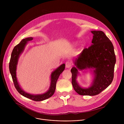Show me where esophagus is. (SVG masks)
I'll return each mask as SVG.
<instances>
[{
    "instance_id": "1",
    "label": "esophagus",
    "mask_w": 124,
    "mask_h": 124,
    "mask_svg": "<svg viewBox=\"0 0 124 124\" xmlns=\"http://www.w3.org/2000/svg\"><path fill=\"white\" fill-rule=\"evenodd\" d=\"M72 67V65H71V64H70V63L69 61H67L66 63V68H67V69H70Z\"/></svg>"
}]
</instances>
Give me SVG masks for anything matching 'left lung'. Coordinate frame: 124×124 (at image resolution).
Wrapping results in <instances>:
<instances>
[{"instance_id":"obj_1","label":"left lung","mask_w":124,"mask_h":124,"mask_svg":"<svg viewBox=\"0 0 124 124\" xmlns=\"http://www.w3.org/2000/svg\"><path fill=\"white\" fill-rule=\"evenodd\" d=\"M93 34L92 45L84 49L74 60L71 69L72 83L75 91L80 95L95 96L106 89L112 82L116 57L112 43L103 32L91 31ZM90 70L93 79L87 87L81 86L77 78L79 72Z\"/></svg>"}]
</instances>
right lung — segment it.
I'll return each instance as SVG.
<instances>
[{"mask_svg": "<svg viewBox=\"0 0 124 124\" xmlns=\"http://www.w3.org/2000/svg\"><path fill=\"white\" fill-rule=\"evenodd\" d=\"M33 39V37L23 39L14 48L9 63V70L15 86L18 92L23 96L34 101H42L51 97L55 92L56 84L60 74L65 68V64H62L51 72L50 79V85L48 89L45 93L41 94H32L24 91L21 87L16 77V69L19 58L23 52L28 42Z\"/></svg>", "mask_w": 124, "mask_h": 124, "instance_id": "add662e5", "label": "right lung"}]
</instances>
